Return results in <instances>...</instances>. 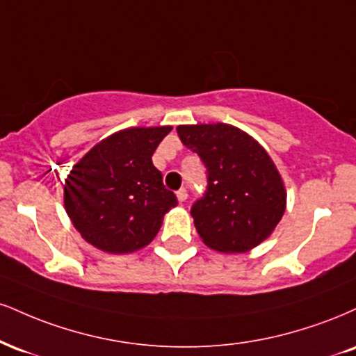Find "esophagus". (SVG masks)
Instances as JSON below:
<instances>
[{
	"label": "esophagus",
	"instance_id": "34e87169",
	"mask_svg": "<svg viewBox=\"0 0 356 356\" xmlns=\"http://www.w3.org/2000/svg\"><path fill=\"white\" fill-rule=\"evenodd\" d=\"M177 199H179V202H186V200H187V191L184 189V187H182V189L177 191Z\"/></svg>",
	"mask_w": 356,
	"mask_h": 356
}]
</instances>
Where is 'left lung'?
I'll list each match as a JSON object with an SVG mask.
<instances>
[{"instance_id":"8db88e82","label":"left lung","mask_w":356,"mask_h":356,"mask_svg":"<svg viewBox=\"0 0 356 356\" xmlns=\"http://www.w3.org/2000/svg\"><path fill=\"white\" fill-rule=\"evenodd\" d=\"M177 134L207 169V187L191 207L205 245L225 254L259 245L280 222L286 202L270 156L229 124L179 126Z\"/></svg>"}]
</instances>
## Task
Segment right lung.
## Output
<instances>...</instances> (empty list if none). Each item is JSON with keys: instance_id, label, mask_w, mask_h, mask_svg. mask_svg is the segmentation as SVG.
Listing matches in <instances>:
<instances>
[{"instance_id": "right-lung-1", "label": "right lung", "mask_w": 356, "mask_h": 356, "mask_svg": "<svg viewBox=\"0 0 356 356\" xmlns=\"http://www.w3.org/2000/svg\"><path fill=\"white\" fill-rule=\"evenodd\" d=\"M172 127H132L96 144L72 167L64 186L67 216L91 245L129 254L152 242L177 205L152 154Z\"/></svg>"}]
</instances>
